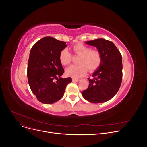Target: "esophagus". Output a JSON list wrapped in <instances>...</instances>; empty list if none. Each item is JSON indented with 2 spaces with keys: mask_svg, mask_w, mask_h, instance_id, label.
Instances as JSON below:
<instances>
[{
  "mask_svg": "<svg viewBox=\"0 0 147 147\" xmlns=\"http://www.w3.org/2000/svg\"><path fill=\"white\" fill-rule=\"evenodd\" d=\"M79 80H80L77 79V78H72V82H78Z\"/></svg>",
  "mask_w": 147,
  "mask_h": 147,
  "instance_id": "34e87169",
  "label": "esophagus"
}]
</instances>
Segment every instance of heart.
Listing matches in <instances>:
<instances>
[{"instance_id": "heart-1", "label": "heart", "mask_w": 147, "mask_h": 147, "mask_svg": "<svg viewBox=\"0 0 147 147\" xmlns=\"http://www.w3.org/2000/svg\"><path fill=\"white\" fill-rule=\"evenodd\" d=\"M74 55H78V64L72 65L65 70L66 74L73 78H79L85 75L88 69L90 72H94L98 69L102 61L100 51L97 49L81 43L75 44L71 47ZM59 61L63 65H69L72 61V55L67 48H64L59 53Z\"/></svg>"}]
</instances>
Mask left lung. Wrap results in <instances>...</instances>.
<instances>
[{
  "mask_svg": "<svg viewBox=\"0 0 147 147\" xmlns=\"http://www.w3.org/2000/svg\"><path fill=\"white\" fill-rule=\"evenodd\" d=\"M86 43L95 46L100 51L102 63L98 69L89 78V86L82 92L83 97L92 103L108 101L117 94L123 77L122 56L115 44L103 38Z\"/></svg>",
  "mask_w": 147,
  "mask_h": 147,
  "instance_id": "8db88e82",
  "label": "left lung"
}]
</instances>
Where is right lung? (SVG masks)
<instances>
[{
    "label": "right lung",
    "mask_w": 147,
    "mask_h": 147,
    "mask_svg": "<svg viewBox=\"0 0 147 147\" xmlns=\"http://www.w3.org/2000/svg\"><path fill=\"white\" fill-rule=\"evenodd\" d=\"M67 47L66 42L45 37L31 48L27 75L31 91L43 104H53L62 98L70 77H60L64 70L59 61V53Z\"/></svg>",
    "instance_id": "add662e5"
}]
</instances>
